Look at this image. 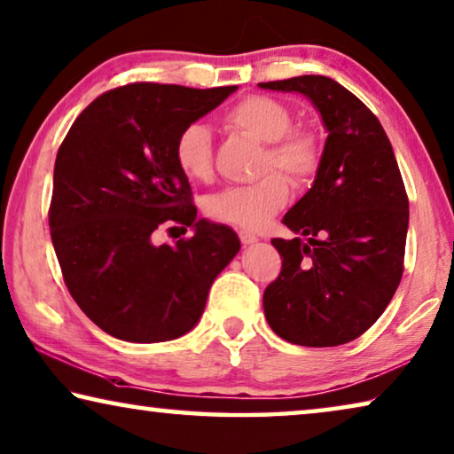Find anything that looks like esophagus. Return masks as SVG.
I'll list each match as a JSON object with an SVG mask.
<instances>
[{
	"label": "esophagus",
	"mask_w": 454,
	"mask_h": 454,
	"mask_svg": "<svg viewBox=\"0 0 454 454\" xmlns=\"http://www.w3.org/2000/svg\"><path fill=\"white\" fill-rule=\"evenodd\" d=\"M239 239H240V242L244 244V247H248V244H254V242H258V239L254 234H250V232H247V230H240L239 232Z\"/></svg>",
	"instance_id": "1"
}]
</instances>
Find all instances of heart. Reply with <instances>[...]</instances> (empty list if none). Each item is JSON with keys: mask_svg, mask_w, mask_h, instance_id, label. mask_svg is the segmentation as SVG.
Returning <instances> with one entry per match:
<instances>
[{"mask_svg": "<svg viewBox=\"0 0 454 454\" xmlns=\"http://www.w3.org/2000/svg\"><path fill=\"white\" fill-rule=\"evenodd\" d=\"M226 127L264 143L256 174L248 185H234L207 200V215L242 230H261L289 200V185L313 182L323 163V139L315 129L293 125V114L277 98L250 95L230 106ZM174 157L182 174L192 182H210L214 176V145L206 125L192 123L179 131ZM279 174L277 175L276 171Z\"/></svg>", "mask_w": 454, "mask_h": 454, "instance_id": "obj_1", "label": "heart"}]
</instances>
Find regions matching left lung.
I'll use <instances>...</instances> for the list:
<instances>
[{
  "label": "left lung",
  "instance_id": "1",
  "mask_svg": "<svg viewBox=\"0 0 454 454\" xmlns=\"http://www.w3.org/2000/svg\"><path fill=\"white\" fill-rule=\"evenodd\" d=\"M258 86L311 98L329 133L313 188L283 218L309 240H270L283 266L262 294L266 321L294 345L354 341L386 311L404 272L408 196L390 139L333 78Z\"/></svg>",
  "mask_w": 454,
  "mask_h": 454
}]
</instances>
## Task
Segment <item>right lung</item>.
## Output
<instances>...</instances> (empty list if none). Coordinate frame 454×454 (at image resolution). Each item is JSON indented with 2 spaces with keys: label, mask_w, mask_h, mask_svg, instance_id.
Listing matches in <instances>:
<instances>
[{
  "label": "right lung",
  "mask_w": 454,
  "mask_h": 454,
  "mask_svg": "<svg viewBox=\"0 0 454 454\" xmlns=\"http://www.w3.org/2000/svg\"><path fill=\"white\" fill-rule=\"evenodd\" d=\"M236 86L190 89L133 82L78 114L54 163L50 236L68 293L86 317L123 341L188 333L207 291L240 250L232 228L198 220L174 145L184 127ZM163 223L193 227L176 247H155Z\"/></svg>",
  "instance_id": "obj_1"
}]
</instances>
